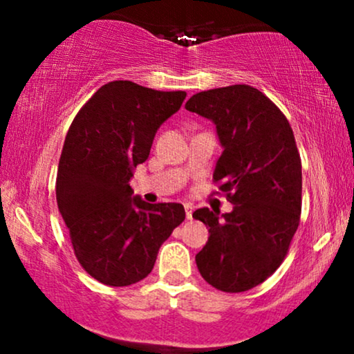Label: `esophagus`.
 <instances>
[{"instance_id":"esophagus-1","label":"esophagus","mask_w":354,"mask_h":354,"mask_svg":"<svg viewBox=\"0 0 354 354\" xmlns=\"http://www.w3.org/2000/svg\"><path fill=\"white\" fill-rule=\"evenodd\" d=\"M185 211H186V219H191V214H193V206L185 205Z\"/></svg>"}]
</instances>
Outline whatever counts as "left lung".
<instances>
[{
    "label": "left lung",
    "instance_id": "8db88e82",
    "mask_svg": "<svg viewBox=\"0 0 354 354\" xmlns=\"http://www.w3.org/2000/svg\"><path fill=\"white\" fill-rule=\"evenodd\" d=\"M186 109L216 126L223 153L213 180L228 193L231 213H193L209 228L196 254L205 281L241 293L283 263L301 214V160L290 123L271 100L248 84L193 95Z\"/></svg>",
    "mask_w": 354,
    "mask_h": 354
}]
</instances>
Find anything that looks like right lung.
Wrapping results in <instances>:
<instances>
[{
    "label": "right lung",
    "mask_w": 354,
    "mask_h": 354,
    "mask_svg": "<svg viewBox=\"0 0 354 354\" xmlns=\"http://www.w3.org/2000/svg\"><path fill=\"white\" fill-rule=\"evenodd\" d=\"M185 91H156L131 81L101 86L68 129L56 201L76 258L108 286L151 273L158 251L185 221L180 203L133 196V169L149 156L158 128L181 108Z\"/></svg>",
    "instance_id": "right-lung-1"
}]
</instances>
